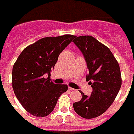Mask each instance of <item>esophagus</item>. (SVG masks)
Wrapping results in <instances>:
<instances>
[{"label":"esophagus","instance_id":"34e87169","mask_svg":"<svg viewBox=\"0 0 134 134\" xmlns=\"http://www.w3.org/2000/svg\"><path fill=\"white\" fill-rule=\"evenodd\" d=\"M69 90H70V91H74V90H75L74 88H71V87H69Z\"/></svg>","mask_w":134,"mask_h":134}]
</instances>
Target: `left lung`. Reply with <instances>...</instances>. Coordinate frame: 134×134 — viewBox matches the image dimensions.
<instances>
[{
  "mask_svg": "<svg viewBox=\"0 0 134 134\" xmlns=\"http://www.w3.org/2000/svg\"><path fill=\"white\" fill-rule=\"evenodd\" d=\"M73 42L82 53L89 73L86 80L92 87L90 96L80 92L82 98L74 103L75 112L84 118L101 115L110 108L121 87L118 63L108 47L92 36H75Z\"/></svg>",
  "mask_w": 134,
  "mask_h": 134,
  "instance_id": "8db88e82",
  "label": "left lung"
}]
</instances>
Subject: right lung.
Segmentation results:
<instances>
[{
    "instance_id": "right-lung-1",
    "label": "right lung",
    "mask_w": 134,
    "mask_h": 134,
    "mask_svg": "<svg viewBox=\"0 0 134 134\" xmlns=\"http://www.w3.org/2000/svg\"><path fill=\"white\" fill-rule=\"evenodd\" d=\"M74 35L44 37L27 46L21 53L12 70V87L21 105L34 116L51 113L58 99L68 90L66 84H54L50 71ZM47 75L48 77L45 78Z\"/></svg>"
}]
</instances>
